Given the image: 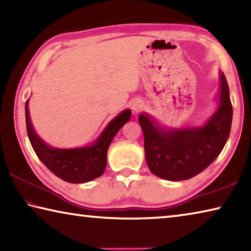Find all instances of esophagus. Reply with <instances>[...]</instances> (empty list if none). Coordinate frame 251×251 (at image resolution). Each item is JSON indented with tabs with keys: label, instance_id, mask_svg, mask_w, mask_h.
<instances>
[{
	"label": "esophagus",
	"instance_id": "obj_1",
	"mask_svg": "<svg viewBox=\"0 0 251 251\" xmlns=\"http://www.w3.org/2000/svg\"><path fill=\"white\" fill-rule=\"evenodd\" d=\"M142 107H143V103L139 100H136L133 104H131V109H133L134 113H138L139 110L142 109Z\"/></svg>",
	"mask_w": 251,
	"mask_h": 251
}]
</instances>
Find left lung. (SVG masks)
<instances>
[{
  "instance_id": "1",
  "label": "left lung",
  "mask_w": 251,
  "mask_h": 251,
  "mask_svg": "<svg viewBox=\"0 0 251 251\" xmlns=\"http://www.w3.org/2000/svg\"><path fill=\"white\" fill-rule=\"evenodd\" d=\"M219 79L217 109L205 124L166 128L148 114H139L146 161L157 177L173 181L189 179L205 171L223 151L230 134L232 106L223 72Z\"/></svg>"
}]
</instances>
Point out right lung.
I'll list each match as a JSON object with an SVG mask.
<instances>
[{
    "label": "right lung",
    "mask_w": 251,
    "mask_h": 251,
    "mask_svg": "<svg viewBox=\"0 0 251 251\" xmlns=\"http://www.w3.org/2000/svg\"><path fill=\"white\" fill-rule=\"evenodd\" d=\"M130 109H125L113 118L92 145L76 148L50 146L34 129L28 112V100L25 104L26 130L31 145L40 160L54 175L72 184L91 181L103 175L107 164V151L117 131L129 121Z\"/></svg>",
    "instance_id": "1"
}]
</instances>
